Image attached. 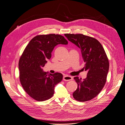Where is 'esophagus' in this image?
I'll use <instances>...</instances> for the list:
<instances>
[{
    "mask_svg": "<svg viewBox=\"0 0 125 125\" xmlns=\"http://www.w3.org/2000/svg\"><path fill=\"white\" fill-rule=\"evenodd\" d=\"M73 80V78L72 76L67 75H65V76H63V80L64 81H72Z\"/></svg>",
    "mask_w": 125,
    "mask_h": 125,
    "instance_id": "1",
    "label": "esophagus"
}]
</instances>
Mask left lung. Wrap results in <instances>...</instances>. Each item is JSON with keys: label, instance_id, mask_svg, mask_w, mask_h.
<instances>
[{"label": "left lung", "instance_id": "1", "mask_svg": "<svg viewBox=\"0 0 125 125\" xmlns=\"http://www.w3.org/2000/svg\"><path fill=\"white\" fill-rule=\"evenodd\" d=\"M68 40L79 48L88 71L83 80L76 76L74 79L77 88L73 93L74 99L84 102L97 96L103 88L109 70V61L102 44L96 39L82 34H65Z\"/></svg>", "mask_w": 125, "mask_h": 125}]
</instances>
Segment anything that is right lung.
I'll list each match as a JSON object with an SVG mask.
<instances>
[{
  "label": "right lung",
  "instance_id": "add662e5",
  "mask_svg": "<svg viewBox=\"0 0 125 125\" xmlns=\"http://www.w3.org/2000/svg\"><path fill=\"white\" fill-rule=\"evenodd\" d=\"M59 44H67L68 42L59 34L37 35L30 41L20 58L19 77L22 86L31 98L38 101L50 99L54 94L55 86L62 80L61 73L49 74L42 69Z\"/></svg>",
  "mask_w": 125,
  "mask_h": 125
}]
</instances>
